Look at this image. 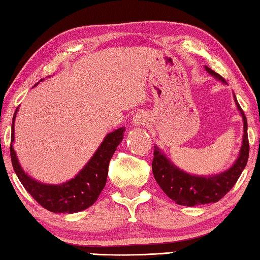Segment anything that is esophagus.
Wrapping results in <instances>:
<instances>
[{"label":"esophagus","mask_w":260,"mask_h":260,"mask_svg":"<svg viewBox=\"0 0 260 260\" xmlns=\"http://www.w3.org/2000/svg\"><path fill=\"white\" fill-rule=\"evenodd\" d=\"M148 121H149V119H148V115L145 112H139L133 117V125L135 127L146 125Z\"/></svg>","instance_id":"1"}]
</instances>
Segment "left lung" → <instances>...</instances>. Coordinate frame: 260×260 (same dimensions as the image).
I'll use <instances>...</instances> for the list:
<instances>
[{"mask_svg":"<svg viewBox=\"0 0 260 260\" xmlns=\"http://www.w3.org/2000/svg\"><path fill=\"white\" fill-rule=\"evenodd\" d=\"M205 69L209 75L226 84L224 78L219 74L212 71L207 66H205ZM234 100L243 119V139L238 157L225 171L211 176L191 175L175 166L174 162L167 157L166 152L157 146H154L152 174L163 192L176 204L192 207L197 205L216 203L233 188L244 170L249 157L248 121L235 93Z\"/></svg>","mask_w":260,"mask_h":260,"instance_id":"1","label":"left lung"}]
</instances>
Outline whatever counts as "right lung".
<instances>
[{"instance_id": "obj_1", "label": "right lung", "mask_w": 260, "mask_h": 260, "mask_svg": "<svg viewBox=\"0 0 260 260\" xmlns=\"http://www.w3.org/2000/svg\"><path fill=\"white\" fill-rule=\"evenodd\" d=\"M18 108L12 118L10 155L12 167L24 188L40 206L53 213L73 214L84 211L92 206L105 186L110 159L122 141L125 127H120L106 134L92 157L74 178L56 185L45 184L32 178L23 170L14 150L12 145L15 142V120Z\"/></svg>"}]
</instances>
